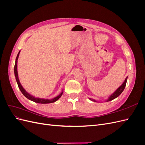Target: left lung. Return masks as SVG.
<instances>
[{"mask_svg":"<svg viewBox=\"0 0 145 145\" xmlns=\"http://www.w3.org/2000/svg\"><path fill=\"white\" fill-rule=\"evenodd\" d=\"M126 82H127V78H126V79H125V82H123V84L119 88H118L114 92V93L110 96V97H109V98L107 100V102H109V101H111L113 99L117 98V97H118V96H119L121 94V93H122L123 91V90L125 89L126 84ZM93 100L94 102H95L94 100Z\"/></svg>","mask_w":145,"mask_h":145,"instance_id":"1","label":"left lung"}]
</instances>
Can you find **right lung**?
Here are the masks:
<instances>
[{"label": "right lung", "mask_w": 145, "mask_h": 145, "mask_svg": "<svg viewBox=\"0 0 145 145\" xmlns=\"http://www.w3.org/2000/svg\"><path fill=\"white\" fill-rule=\"evenodd\" d=\"M19 52L18 54H17V57L16 59V62H15V65H14V74H15V77H16V79L17 83V85H18V86L19 88V89L20 90V91L22 92V93L24 94V95H25L27 99H28L29 100H31L33 101L34 102H36V103H53L55 102L61 96H62V94H63V92L62 93H61L60 95H59L57 97H56L54 99H51V100H48V99H38V98H34L33 96L29 95L28 93H27V92L25 91V90L23 88V87L22 86L20 83L19 82V78H18V74H17V59H18L19 57Z\"/></svg>", "instance_id": "1"}]
</instances>
